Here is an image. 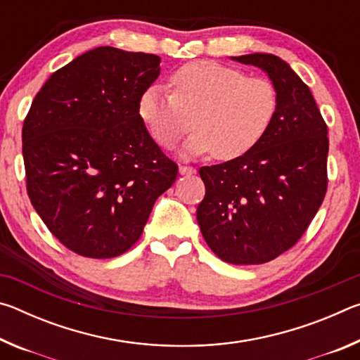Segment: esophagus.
Wrapping results in <instances>:
<instances>
[{
  "label": "esophagus",
  "mask_w": 360,
  "mask_h": 360,
  "mask_svg": "<svg viewBox=\"0 0 360 360\" xmlns=\"http://www.w3.org/2000/svg\"><path fill=\"white\" fill-rule=\"evenodd\" d=\"M195 173H197V169L193 167H186V165L179 167V174H195Z\"/></svg>",
  "instance_id": "esophagus-1"
}]
</instances>
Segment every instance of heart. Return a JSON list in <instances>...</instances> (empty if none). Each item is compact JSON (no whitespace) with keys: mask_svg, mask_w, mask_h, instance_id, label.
<instances>
[{"mask_svg":"<svg viewBox=\"0 0 360 360\" xmlns=\"http://www.w3.org/2000/svg\"><path fill=\"white\" fill-rule=\"evenodd\" d=\"M169 82L172 92L152 85L138 100L139 119L165 149L186 135L192 117L195 131L184 144L186 154L212 152L217 160H231L251 150L276 117L275 85L227 65L191 62L176 70Z\"/></svg>","mask_w":360,"mask_h":360,"instance_id":"obj_1","label":"heart"}]
</instances>
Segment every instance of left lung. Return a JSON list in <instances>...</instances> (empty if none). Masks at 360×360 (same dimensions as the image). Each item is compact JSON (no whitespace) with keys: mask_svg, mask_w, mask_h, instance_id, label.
Segmentation results:
<instances>
[{"mask_svg":"<svg viewBox=\"0 0 360 360\" xmlns=\"http://www.w3.org/2000/svg\"><path fill=\"white\" fill-rule=\"evenodd\" d=\"M231 60L266 72L278 112L245 155L200 168L206 193L197 221L219 259L257 265L294 246L326 197L327 125L311 90L284 60L271 53Z\"/></svg>","mask_w":360,"mask_h":360,"instance_id":"left-lung-1","label":"left lung"}]
</instances>
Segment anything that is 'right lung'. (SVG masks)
Returning <instances> with one entry per match:
<instances>
[{
  "instance_id": "obj_1",
  "label": "right lung",
  "mask_w": 360,
  "mask_h": 360,
  "mask_svg": "<svg viewBox=\"0 0 360 360\" xmlns=\"http://www.w3.org/2000/svg\"><path fill=\"white\" fill-rule=\"evenodd\" d=\"M160 75V57L103 46L53 72L23 122V162L33 208L70 251L124 254L143 233L178 165L138 115Z\"/></svg>"
}]
</instances>
